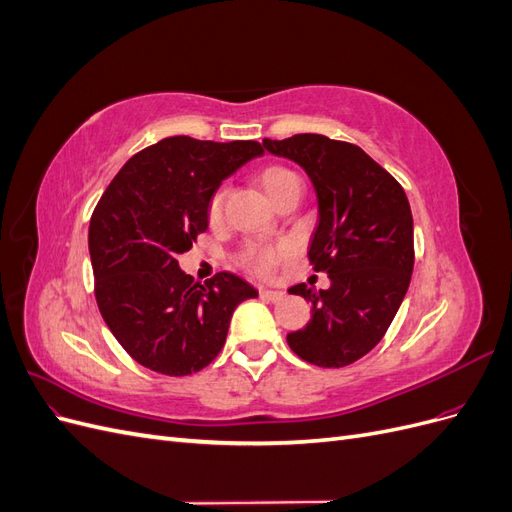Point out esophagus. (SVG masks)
I'll return each mask as SVG.
<instances>
[{"mask_svg": "<svg viewBox=\"0 0 512 512\" xmlns=\"http://www.w3.org/2000/svg\"><path fill=\"white\" fill-rule=\"evenodd\" d=\"M286 297V294L282 290H271V288H260V299L265 301H271V303H277L282 301Z\"/></svg>", "mask_w": 512, "mask_h": 512, "instance_id": "1", "label": "esophagus"}]
</instances>
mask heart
Masks as SVG:
<instances>
[{
	"label": "heart",
	"mask_w": 512,
	"mask_h": 512,
	"mask_svg": "<svg viewBox=\"0 0 512 512\" xmlns=\"http://www.w3.org/2000/svg\"><path fill=\"white\" fill-rule=\"evenodd\" d=\"M258 185L262 190H265V194L269 196V200L273 205L280 203V200L290 194L294 188H299L301 181L299 177L292 173V170L284 168V166H267L262 168L258 173ZM222 209H224V192L218 190L213 192V196L209 198V205H207V218L211 224L220 222L222 218ZM277 254L275 250H271V247H262V245H247L243 247V250L239 252L237 256V262L239 267L245 269L247 273L252 275H267L273 265L277 262Z\"/></svg>",
	"instance_id": "1"
}]
</instances>
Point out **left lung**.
Returning <instances> with one entry per match:
<instances>
[{
  "mask_svg": "<svg viewBox=\"0 0 512 512\" xmlns=\"http://www.w3.org/2000/svg\"><path fill=\"white\" fill-rule=\"evenodd\" d=\"M273 156L297 162L318 196L309 243L327 290L292 286L312 303V320L288 333L290 350L318 367H346L384 337L404 301L414 269V224L397 179L352 143L322 134L262 141Z\"/></svg>",
  "mask_w": 512,
  "mask_h": 512,
  "instance_id": "obj_1",
  "label": "left lung"
}]
</instances>
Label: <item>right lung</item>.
<instances>
[{
  "mask_svg": "<svg viewBox=\"0 0 512 512\" xmlns=\"http://www.w3.org/2000/svg\"><path fill=\"white\" fill-rule=\"evenodd\" d=\"M256 141L170 136L132 156L108 183L89 222L100 314L136 363L190 376L220 354L237 305L258 297L232 273L200 284L179 269L207 230V205L239 166L262 156Z\"/></svg>",
  "mask_w": 512,
  "mask_h": 512,
  "instance_id": "add662e5",
  "label": "right lung"
}]
</instances>
